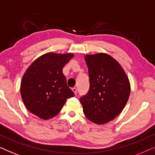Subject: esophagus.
<instances>
[{
	"instance_id": "esophagus-1",
	"label": "esophagus",
	"mask_w": 155,
	"mask_h": 155,
	"mask_svg": "<svg viewBox=\"0 0 155 155\" xmlns=\"http://www.w3.org/2000/svg\"><path fill=\"white\" fill-rule=\"evenodd\" d=\"M72 91H74V94H75V95L77 94V88H72Z\"/></svg>"
}]
</instances>
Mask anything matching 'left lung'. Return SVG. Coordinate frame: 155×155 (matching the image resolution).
<instances>
[{
	"label": "left lung",
	"instance_id": "left-lung-1",
	"mask_svg": "<svg viewBox=\"0 0 155 155\" xmlns=\"http://www.w3.org/2000/svg\"><path fill=\"white\" fill-rule=\"evenodd\" d=\"M89 90L80 101L86 117L102 125L115 118L123 110L130 94L128 78L120 64L105 53L86 54Z\"/></svg>",
	"mask_w": 155,
	"mask_h": 155
}]
</instances>
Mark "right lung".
Listing matches in <instances>:
<instances>
[{
	"label": "right lung",
	"instance_id": "1",
	"mask_svg": "<svg viewBox=\"0 0 155 155\" xmlns=\"http://www.w3.org/2000/svg\"><path fill=\"white\" fill-rule=\"evenodd\" d=\"M73 54H43L32 63L22 79L20 94L27 109L44 120L54 117L67 99L74 96L67 84L63 67Z\"/></svg>",
	"mask_w": 155,
	"mask_h": 155
}]
</instances>
